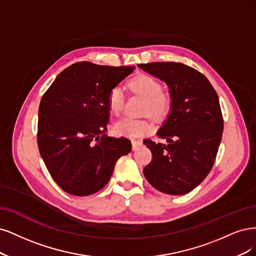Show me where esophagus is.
Here are the masks:
<instances>
[{
    "instance_id": "obj_1",
    "label": "esophagus",
    "mask_w": 256,
    "mask_h": 256,
    "mask_svg": "<svg viewBox=\"0 0 256 256\" xmlns=\"http://www.w3.org/2000/svg\"><path fill=\"white\" fill-rule=\"evenodd\" d=\"M142 144V142H140V140H135V139L132 140V146H133V150H137Z\"/></svg>"
}]
</instances>
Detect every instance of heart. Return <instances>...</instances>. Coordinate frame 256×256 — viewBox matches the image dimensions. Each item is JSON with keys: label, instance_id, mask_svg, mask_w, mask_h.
<instances>
[{"label": "heart", "instance_id": "1", "mask_svg": "<svg viewBox=\"0 0 256 256\" xmlns=\"http://www.w3.org/2000/svg\"><path fill=\"white\" fill-rule=\"evenodd\" d=\"M130 90L133 94L144 98L142 110L154 118L166 117L171 110V96L162 90L160 80L150 74H139L130 78L128 83ZM108 110L114 116L118 114L123 110V96L119 87H114L107 96ZM152 130L151 123L146 119L123 118L114 123V132L117 135L130 138L140 137L148 134Z\"/></svg>", "mask_w": 256, "mask_h": 256}]
</instances>
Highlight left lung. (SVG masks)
<instances>
[{
	"label": "left lung",
	"instance_id": "1",
	"mask_svg": "<svg viewBox=\"0 0 256 256\" xmlns=\"http://www.w3.org/2000/svg\"><path fill=\"white\" fill-rule=\"evenodd\" d=\"M139 68L166 82L171 112L158 136L167 144L146 138L152 152L144 176L155 189L185 194L210 172L224 132V117L216 90L198 70L182 62L139 64Z\"/></svg>",
	"mask_w": 256,
	"mask_h": 256
}]
</instances>
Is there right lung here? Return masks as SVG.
<instances>
[{
	"instance_id": "obj_1",
	"label": "right lung",
	"mask_w": 256,
	"mask_h": 256,
	"mask_svg": "<svg viewBox=\"0 0 256 256\" xmlns=\"http://www.w3.org/2000/svg\"><path fill=\"white\" fill-rule=\"evenodd\" d=\"M134 66L76 62L62 71L42 96L38 110L37 144L48 171L64 192L84 196L102 189L114 164L130 152L126 137L105 132L107 96Z\"/></svg>"
}]
</instances>
